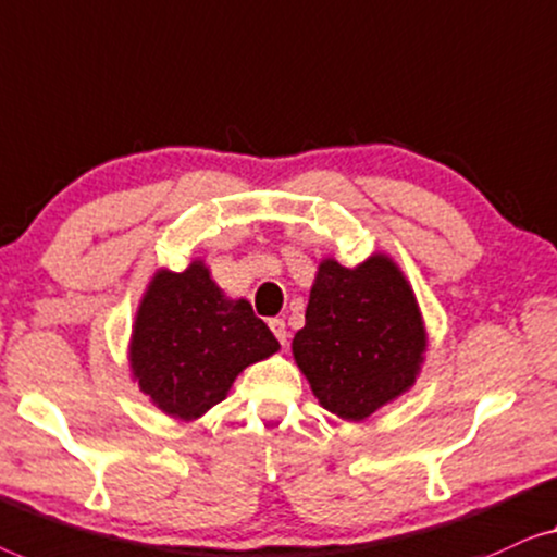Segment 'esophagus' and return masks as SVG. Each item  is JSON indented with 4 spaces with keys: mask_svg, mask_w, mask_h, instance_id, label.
<instances>
[{
    "mask_svg": "<svg viewBox=\"0 0 557 557\" xmlns=\"http://www.w3.org/2000/svg\"><path fill=\"white\" fill-rule=\"evenodd\" d=\"M270 331L275 333V338L282 343V346H285V343H287V327H285V320H282V318H272V320H270Z\"/></svg>",
    "mask_w": 557,
    "mask_h": 557,
    "instance_id": "1",
    "label": "esophagus"
}]
</instances>
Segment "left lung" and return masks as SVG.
Returning a JSON list of instances; mask_svg holds the SVG:
<instances>
[{"label":"left lung","instance_id":"1","mask_svg":"<svg viewBox=\"0 0 557 557\" xmlns=\"http://www.w3.org/2000/svg\"><path fill=\"white\" fill-rule=\"evenodd\" d=\"M424 346L417 300L388 257L375 255L356 270L320 264L293 354L327 411L371 417L411 386Z\"/></svg>","mask_w":557,"mask_h":557}]
</instances>
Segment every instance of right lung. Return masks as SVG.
I'll return each instance as SVG.
<instances>
[{"mask_svg": "<svg viewBox=\"0 0 557 557\" xmlns=\"http://www.w3.org/2000/svg\"><path fill=\"white\" fill-rule=\"evenodd\" d=\"M280 343L247 300H226L201 262L159 272L138 308L131 343L133 375L161 411L197 419L222 401L249 363Z\"/></svg>", "mask_w": 557, "mask_h": 557, "instance_id": "right-lung-1", "label": "right lung"}]
</instances>
